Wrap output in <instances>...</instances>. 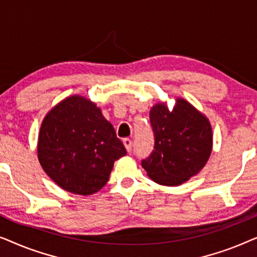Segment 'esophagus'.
<instances>
[{
  "mask_svg": "<svg viewBox=\"0 0 257 257\" xmlns=\"http://www.w3.org/2000/svg\"><path fill=\"white\" fill-rule=\"evenodd\" d=\"M122 143H124V146H125L126 151H127V152H131V151H132V140L126 138V139L122 140Z\"/></svg>",
  "mask_w": 257,
  "mask_h": 257,
  "instance_id": "esophagus-1",
  "label": "esophagus"
}]
</instances>
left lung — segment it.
Masks as SVG:
<instances>
[{
    "mask_svg": "<svg viewBox=\"0 0 257 257\" xmlns=\"http://www.w3.org/2000/svg\"><path fill=\"white\" fill-rule=\"evenodd\" d=\"M154 150L142 166L163 186H179L205 167L213 150L209 119L184 98L178 97L172 110L167 103L154 104L150 111Z\"/></svg>",
    "mask_w": 257,
    "mask_h": 257,
    "instance_id": "8db88e82",
    "label": "left lung"
}]
</instances>
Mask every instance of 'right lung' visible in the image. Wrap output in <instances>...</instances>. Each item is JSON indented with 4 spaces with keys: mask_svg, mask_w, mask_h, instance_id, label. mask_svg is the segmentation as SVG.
<instances>
[{
    "mask_svg": "<svg viewBox=\"0 0 257 257\" xmlns=\"http://www.w3.org/2000/svg\"><path fill=\"white\" fill-rule=\"evenodd\" d=\"M125 154L113 126L86 97H66L45 114L41 124L38 161L56 185L73 194L100 191L114 161Z\"/></svg>",
    "mask_w": 257,
    "mask_h": 257,
    "instance_id": "1",
    "label": "right lung"
}]
</instances>
